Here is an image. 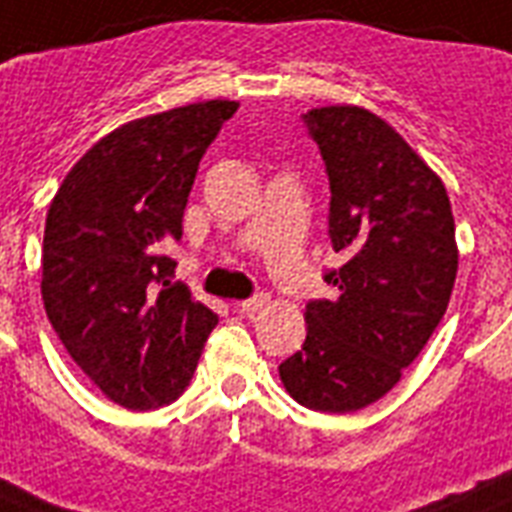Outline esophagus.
Masks as SVG:
<instances>
[{
  "label": "esophagus",
  "mask_w": 512,
  "mask_h": 512,
  "mask_svg": "<svg viewBox=\"0 0 512 512\" xmlns=\"http://www.w3.org/2000/svg\"><path fill=\"white\" fill-rule=\"evenodd\" d=\"M268 306V295H255V298L241 300L239 311L241 314H257V311H263Z\"/></svg>",
  "instance_id": "esophagus-1"
}]
</instances>
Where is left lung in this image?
<instances>
[{"mask_svg": "<svg viewBox=\"0 0 512 512\" xmlns=\"http://www.w3.org/2000/svg\"><path fill=\"white\" fill-rule=\"evenodd\" d=\"M330 177V241L346 257L325 276L333 300L306 306V343L279 365L292 400L349 413L403 378L446 314L459 271L443 179L384 117L354 104L308 109Z\"/></svg>", "mask_w": 512, "mask_h": 512, "instance_id": "left-lung-1", "label": "left lung"}]
</instances>
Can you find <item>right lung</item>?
Wrapping results in <instances>:
<instances>
[{
	"label": "right lung",
	"instance_id": "add662e5",
	"mask_svg": "<svg viewBox=\"0 0 512 512\" xmlns=\"http://www.w3.org/2000/svg\"><path fill=\"white\" fill-rule=\"evenodd\" d=\"M239 101L128 120L74 163L42 241V303L58 341L101 395L161 408L190 384L217 314L171 284L198 163Z\"/></svg>",
	"mask_w": 512,
	"mask_h": 512
}]
</instances>
